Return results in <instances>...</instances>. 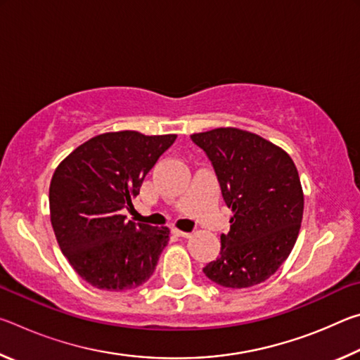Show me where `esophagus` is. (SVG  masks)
<instances>
[{
  "instance_id": "34e87169",
  "label": "esophagus",
  "mask_w": 360,
  "mask_h": 360,
  "mask_svg": "<svg viewBox=\"0 0 360 360\" xmlns=\"http://www.w3.org/2000/svg\"><path fill=\"white\" fill-rule=\"evenodd\" d=\"M173 233L178 235V236H182V238H188L192 233H188V231H182V230H178V229H173Z\"/></svg>"
}]
</instances>
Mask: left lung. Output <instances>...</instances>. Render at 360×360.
Returning <instances> with one entry per match:
<instances>
[{"mask_svg": "<svg viewBox=\"0 0 360 360\" xmlns=\"http://www.w3.org/2000/svg\"><path fill=\"white\" fill-rule=\"evenodd\" d=\"M191 138L208 155L233 211L219 257L203 273L230 289L264 283L289 257L300 231L303 191L295 163L281 148L245 130L214 129Z\"/></svg>", "mask_w": 360, "mask_h": 360, "instance_id": "8db88e82", "label": "left lung"}]
</instances>
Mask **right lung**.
<instances>
[{"label":"right lung","mask_w":360,"mask_h":360,"mask_svg":"<svg viewBox=\"0 0 360 360\" xmlns=\"http://www.w3.org/2000/svg\"><path fill=\"white\" fill-rule=\"evenodd\" d=\"M176 135L114 131L89 139L57 167L49 188L58 246L84 281L103 290H130L154 273L168 227L127 221L124 208Z\"/></svg>","instance_id":"1"}]
</instances>
